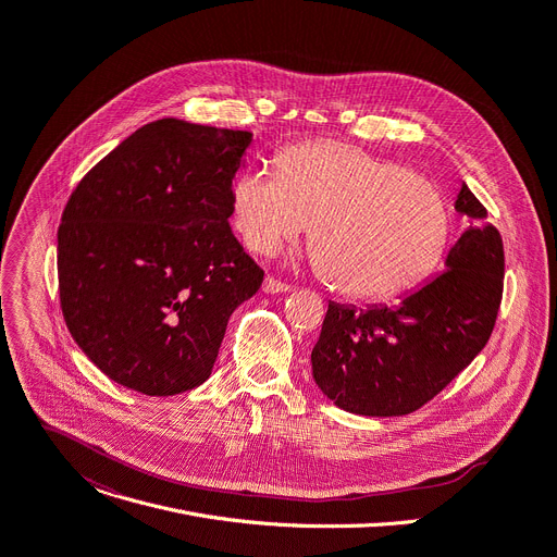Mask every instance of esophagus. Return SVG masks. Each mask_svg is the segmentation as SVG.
Returning <instances> with one entry per match:
<instances>
[{
	"instance_id": "1",
	"label": "esophagus",
	"mask_w": 557,
	"mask_h": 557,
	"mask_svg": "<svg viewBox=\"0 0 557 557\" xmlns=\"http://www.w3.org/2000/svg\"><path fill=\"white\" fill-rule=\"evenodd\" d=\"M262 288H264V293H271V295H275V293H288V290H290L288 284H284V282L275 280V277H267L264 284H262Z\"/></svg>"
}]
</instances>
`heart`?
I'll use <instances>...</instances> for the list:
<instances>
[{"label":"heart","instance_id":"obj_1","mask_svg":"<svg viewBox=\"0 0 557 557\" xmlns=\"http://www.w3.org/2000/svg\"><path fill=\"white\" fill-rule=\"evenodd\" d=\"M231 213L244 246L273 256L309 222L320 275L335 290L384 297L424 280L444 258L450 209L422 175L344 141H307L280 173L246 169Z\"/></svg>","mask_w":557,"mask_h":557}]
</instances>
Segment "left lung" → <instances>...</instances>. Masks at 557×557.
<instances>
[{
  "instance_id": "8db88e82",
  "label": "left lung",
  "mask_w": 557,
  "mask_h": 557,
  "mask_svg": "<svg viewBox=\"0 0 557 557\" xmlns=\"http://www.w3.org/2000/svg\"><path fill=\"white\" fill-rule=\"evenodd\" d=\"M455 211L469 226L448 250L446 271L399 305L358 311L329 301L311 364L335 407L369 418L413 413L486 346L504 286L502 237L467 184Z\"/></svg>"
}]
</instances>
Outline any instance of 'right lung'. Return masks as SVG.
Listing matches in <instances>:
<instances>
[{
	"mask_svg": "<svg viewBox=\"0 0 557 557\" xmlns=\"http://www.w3.org/2000/svg\"><path fill=\"white\" fill-rule=\"evenodd\" d=\"M248 144V131L158 120L73 190L58 231L62 313L113 382L158 397L207 382L228 318L262 286L228 226Z\"/></svg>",
	"mask_w": 557,
	"mask_h": 557,
	"instance_id": "1",
	"label": "right lung"
}]
</instances>
